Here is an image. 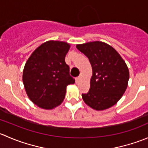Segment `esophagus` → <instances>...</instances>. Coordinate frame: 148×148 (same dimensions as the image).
I'll list each match as a JSON object with an SVG mask.
<instances>
[{"label":"esophagus","instance_id":"obj_1","mask_svg":"<svg viewBox=\"0 0 148 148\" xmlns=\"http://www.w3.org/2000/svg\"><path fill=\"white\" fill-rule=\"evenodd\" d=\"M80 79H81V77H76L75 78V81H76V82H79V80H80Z\"/></svg>","mask_w":148,"mask_h":148}]
</instances>
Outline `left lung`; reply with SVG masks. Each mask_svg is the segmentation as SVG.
Here are the masks:
<instances>
[{"instance_id":"1","label":"left lung","mask_w":148,"mask_h":148,"mask_svg":"<svg viewBox=\"0 0 148 148\" xmlns=\"http://www.w3.org/2000/svg\"><path fill=\"white\" fill-rule=\"evenodd\" d=\"M77 48L89 59L92 67L90 88L82 95L83 100L96 110L114 105L127 86L130 74L125 61L114 48L101 41L79 44Z\"/></svg>"}]
</instances>
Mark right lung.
Returning <instances> with one entry per match:
<instances>
[{"instance_id":"right-lung-1","label":"right lung","mask_w":148,"mask_h":148,"mask_svg":"<svg viewBox=\"0 0 148 148\" xmlns=\"http://www.w3.org/2000/svg\"><path fill=\"white\" fill-rule=\"evenodd\" d=\"M69 47L66 42L47 41L33 52L26 63L25 89L29 99L41 108L51 110L62 104L66 86L75 82L65 62Z\"/></svg>"}]
</instances>
